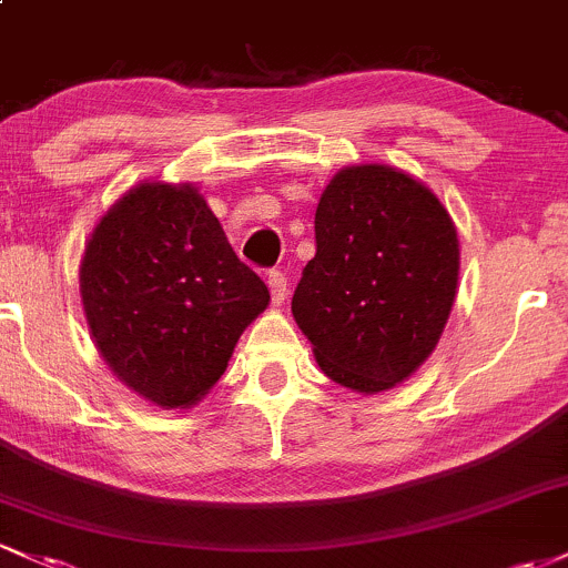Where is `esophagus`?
<instances>
[{
  "label": "esophagus",
  "mask_w": 568,
  "mask_h": 568,
  "mask_svg": "<svg viewBox=\"0 0 568 568\" xmlns=\"http://www.w3.org/2000/svg\"><path fill=\"white\" fill-rule=\"evenodd\" d=\"M266 285L272 291V302L283 304L285 296H288V277L283 272H270L266 274Z\"/></svg>",
  "instance_id": "1"
}]
</instances>
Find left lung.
I'll return each instance as SVG.
<instances>
[{"instance_id": "obj_1", "label": "left lung", "mask_w": 568, "mask_h": 568, "mask_svg": "<svg viewBox=\"0 0 568 568\" xmlns=\"http://www.w3.org/2000/svg\"><path fill=\"white\" fill-rule=\"evenodd\" d=\"M458 285V236L439 199L390 166H347L315 210V258L294 317L334 383L377 394L439 342Z\"/></svg>"}]
</instances>
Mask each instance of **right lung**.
Instances as JSON below:
<instances>
[{"label": "right lung", "instance_id": "right-lung-1", "mask_svg": "<svg viewBox=\"0 0 568 568\" xmlns=\"http://www.w3.org/2000/svg\"><path fill=\"white\" fill-rule=\"evenodd\" d=\"M80 294L99 353L129 388L189 407L226 372L270 288L191 185L142 183L93 229Z\"/></svg>", "mask_w": 568, "mask_h": 568}]
</instances>
